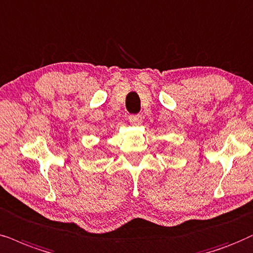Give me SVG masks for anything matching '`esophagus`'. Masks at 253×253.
<instances>
[{
	"label": "esophagus",
	"instance_id": "esophagus-1",
	"mask_svg": "<svg viewBox=\"0 0 253 253\" xmlns=\"http://www.w3.org/2000/svg\"><path fill=\"white\" fill-rule=\"evenodd\" d=\"M128 120L133 125H140L142 123V117L140 114H132V116L128 117Z\"/></svg>",
	"mask_w": 253,
	"mask_h": 253
}]
</instances>
